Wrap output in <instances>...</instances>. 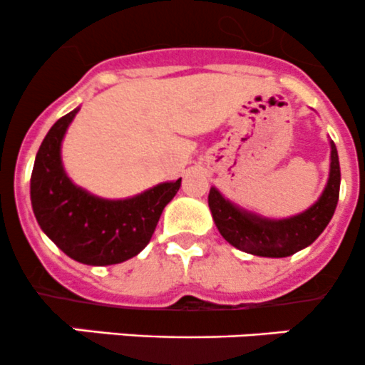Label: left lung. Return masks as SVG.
Wrapping results in <instances>:
<instances>
[{
    "label": "left lung",
    "mask_w": 365,
    "mask_h": 365,
    "mask_svg": "<svg viewBox=\"0 0 365 365\" xmlns=\"http://www.w3.org/2000/svg\"><path fill=\"white\" fill-rule=\"evenodd\" d=\"M341 187V167L330 140V168L324 190L310 207L286 218H268L229 200L211 186L207 197L216 229L234 248L259 257H289L312 245L334 216Z\"/></svg>",
    "instance_id": "1"
}]
</instances>
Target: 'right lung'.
<instances>
[{"instance_id":"add662e5","label":"right lung","mask_w":365,"mask_h":365,"mask_svg":"<svg viewBox=\"0 0 365 365\" xmlns=\"http://www.w3.org/2000/svg\"><path fill=\"white\" fill-rule=\"evenodd\" d=\"M79 106L53 124L30 181L31 209L42 232L74 261L110 266L138 255L149 245L165 205L181 187L160 182L125 198H103L78 186L61 161V142Z\"/></svg>"}]
</instances>
